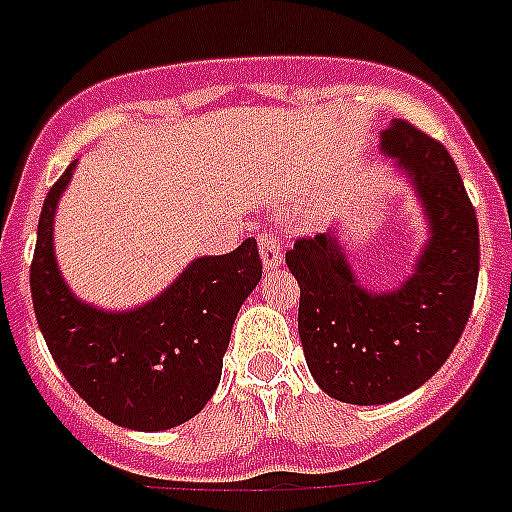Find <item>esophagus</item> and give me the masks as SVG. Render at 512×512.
<instances>
[{"label": "esophagus", "mask_w": 512, "mask_h": 512, "mask_svg": "<svg viewBox=\"0 0 512 512\" xmlns=\"http://www.w3.org/2000/svg\"><path fill=\"white\" fill-rule=\"evenodd\" d=\"M260 257H263L265 271H276L284 263V249L273 233H260Z\"/></svg>", "instance_id": "1"}]
</instances>
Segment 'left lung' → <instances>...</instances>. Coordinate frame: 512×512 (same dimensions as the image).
Instances as JSON below:
<instances>
[{"instance_id": "1", "label": "left lung", "mask_w": 512, "mask_h": 512, "mask_svg": "<svg viewBox=\"0 0 512 512\" xmlns=\"http://www.w3.org/2000/svg\"><path fill=\"white\" fill-rule=\"evenodd\" d=\"M380 151L412 183L428 223V241L404 284L366 289L337 228L287 252L300 284L297 329L313 380L327 396L358 406L409 396L444 366L478 284L476 209L449 151L401 119L380 132Z\"/></svg>"}]
</instances>
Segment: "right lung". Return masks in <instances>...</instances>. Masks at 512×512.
I'll use <instances>...</instances> for the list:
<instances>
[{"mask_svg":"<svg viewBox=\"0 0 512 512\" xmlns=\"http://www.w3.org/2000/svg\"><path fill=\"white\" fill-rule=\"evenodd\" d=\"M74 167L52 185L39 215L31 263L36 324L71 388L106 420L143 433L183 425L215 393L236 313L263 276L257 241L196 257L146 305L95 308L68 289L52 247L55 209Z\"/></svg>","mask_w":512,"mask_h":512,"instance_id":"obj_1","label":"right lung"}]
</instances>
